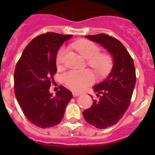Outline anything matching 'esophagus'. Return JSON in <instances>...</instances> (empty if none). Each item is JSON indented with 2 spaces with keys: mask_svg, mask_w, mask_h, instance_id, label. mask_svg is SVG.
<instances>
[{
  "mask_svg": "<svg viewBox=\"0 0 155 155\" xmlns=\"http://www.w3.org/2000/svg\"><path fill=\"white\" fill-rule=\"evenodd\" d=\"M79 95H81V93H79V92H73V96L75 97L79 96Z\"/></svg>",
  "mask_w": 155,
  "mask_h": 155,
  "instance_id": "obj_1",
  "label": "esophagus"
}]
</instances>
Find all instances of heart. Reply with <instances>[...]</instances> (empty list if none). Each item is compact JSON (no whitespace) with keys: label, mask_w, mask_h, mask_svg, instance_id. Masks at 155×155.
Returning a JSON list of instances; mask_svg holds the SVG:
<instances>
[{"label":"heart","mask_w":155,"mask_h":155,"mask_svg":"<svg viewBox=\"0 0 155 155\" xmlns=\"http://www.w3.org/2000/svg\"><path fill=\"white\" fill-rule=\"evenodd\" d=\"M72 46L87 59V64L100 75L107 73L112 64V58L107 53H99L100 48L92 42L87 40H82L75 42ZM66 53V48H61L59 50L56 57V64L58 68L61 67L64 56ZM95 77L90 70H71L64 76V80L66 85L76 91L84 90L87 86L93 83Z\"/></svg>","instance_id":"obj_1"}]
</instances>
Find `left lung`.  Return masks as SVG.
<instances>
[{
    "label": "left lung",
    "instance_id": "left-lung-1",
    "mask_svg": "<svg viewBox=\"0 0 155 155\" xmlns=\"http://www.w3.org/2000/svg\"><path fill=\"white\" fill-rule=\"evenodd\" d=\"M85 37L101 45L112 57L110 73L102 82L94 86L99 101H94L91 107L82 112L88 124L105 129L116 124L129 107L137 81L135 67L127 50L117 39L105 34Z\"/></svg>",
    "mask_w": 155,
    "mask_h": 155
}]
</instances>
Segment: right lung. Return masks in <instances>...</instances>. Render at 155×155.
<instances>
[{
	"label": "right lung",
	"instance_id": "obj_1",
	"mask_svg": "<svg viewBox=\"0 0 155 155\" xmlns=\"http://www.w3.org/2000/svg\"><path fill=\"white\" fill-rule=\"evenodd\" d=\"M72 37L48 32L35 37L25 48L15 67V97L26 118L39 127L59 124L73 98L71 91L63 86L55 95L49 92L53 75L57 72L58 51Z\"/></svg>",
	"mask_w": 155,
	"mask_h": 155
}]
</instances>
